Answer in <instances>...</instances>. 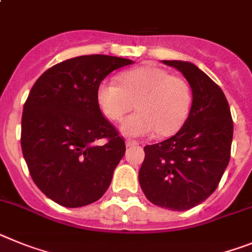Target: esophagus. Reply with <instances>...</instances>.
Masks as SVG:
<instances>
[{
  "instance_id": "obj_1",
  "label": "esophagus",
  "mask_w": 252,
  "mask_h": 252,
  "mask_svg": "<svg viewBox=\"0 0 252 252\" xmlns=\"http://www.w3.org/2000/svg\"><path fill=\"white\" fill-rule=\"evenodd\" d=\"M138 142L137 141H132V139H126V147H133V146H137Z\"/></svg>"
}]
</instances>
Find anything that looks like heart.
Returning a JSON list of instances; mask_svg holds the SVG:
<instances>
[{
	"label": "heart",
	"instance_id": "heart-1",
	"mask_svg": "<svg viewBox=\"0 0 252 252\" xmlns=\"http://www.w3.org/2000/svg\"><path fill=\"white\" fill-rule=\"evenodd\" d=\"M120 82L104 80L97 89V104L105 117L120 122V130L128 137H146L158 133L167 137L184 126L191 110L192 95L184 78L171 76L157 65H143L120 74Z\"/></svg>",
	"mask_w": 252,
	"mask_h": 252
}]
</instances>
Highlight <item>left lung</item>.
<instances>
[{
	"label": "left lung",
	"mask_w": 252,
	"mask_h": 252,
	"mask_svg": "<svg viewBox=\"0 0 252 252\" xmlns=\"http://www.w3.org/2000/svg\"><path fill=\"white\" fill-rule=\"evenodd\" d=\"M191 87L189 117L171 138L144 147L139 184L146 198L170 211H188L217 189L231 157L233 122L226 96L195 64L163 61Z\"/></svg>",
	"instance_id": "1"
}]
</instances>
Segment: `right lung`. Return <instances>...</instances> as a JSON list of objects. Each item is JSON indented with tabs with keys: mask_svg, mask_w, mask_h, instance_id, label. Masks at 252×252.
Returning a JSON list of instances; mask_svg holds the SVG:
<instances>
[{
	"mask_svg": "<svg viewBox=\"0 0 252 252\" xmlns=\"http://www.w3.org/2000/svg\"><path fill=\"white\" fill-rule=\"evenodd\" d=\"M132 63L104 54L76 57L47 69L30 90L21 150L32 179L53 202L84 207L108 190L126 143L102 117L96 95L110 72Z\"/></svg>",
	"mask_w": 252,
	"mask_h": 252,
	"instance_id": "right-lung-1",
	"label": "right lung"
}]
</instances>
